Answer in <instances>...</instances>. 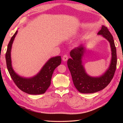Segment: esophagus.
<instances>
[{
    "instance_id": "34e87169",
    "label": "esophagus",
    "mask_w": 123,
    "mask_h": 123,
    "mask_svg": "<svg viewBox=\"0 0 123 123\" xmlns=\"http://www.w3.org/2000/svg\"><path fill=\"white\" fill-rule=\"evenodd\" d=\"M68 56L67 55H64L63 56V57H62V60H63V61H67L68 60Z\"/></svg>"
}]
</instances>
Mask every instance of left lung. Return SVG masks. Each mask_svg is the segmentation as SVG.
Listing matches in <instances>:
<instances>
[{"label": "left lung", "instance_id": "1", "mask_svg": "<svg viewBox=\"0 0 123 123\" xmlns=\"http://www.w3.org/2000/svg\"><path fill=\"white\" fill-rule=\"evenodd\" d=\"M98 35H102L109 42L112 52L111 63L102 75L92 77L86 73L82 61L86 49L82 45L72 50L70 52L72 58L67 61L74 86L79 92L82 93H93L105 88L111 82L116 72L117 60L113 36L107 27L104 25H102Z\"/></svg>", "mask_w": 123, "mask_h": 123}]
</instances>
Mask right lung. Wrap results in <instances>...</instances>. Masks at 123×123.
Returning a JSON list of instances; mask_svg holds the SVG:
<instances>
[{
    "label": "right lung",
    "instance_id": "1",
    "mask_svg": "<svg viewBox=\"0 0 123 123\" xmlns=\"http://www.w3.org/2000/svg\"><path fill=\"white\" fill-rule=\"evenodd\" d=\"M18 31H16L8 44L5 58L9 74L16 86L20 90L29 94H43L49 88L54 70L61 63L60 56L51 57L48 61L38 74L30 78L19 76L14 71L12 67L11 51L12 45Z\"/></svg>",
    "mask_w": 123,
    "mask_h": 123
}]
</instances>
